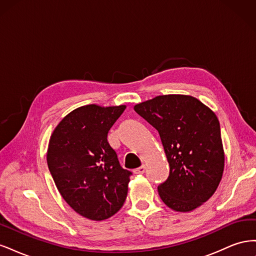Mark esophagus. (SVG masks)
<instances>
[{
  "mask_svg": "<svg viewBox=\"0 0 256 256\" xmlns=\"http://www.w3.org/2000/svg\"><path fill=\"white\" fill-rule=\"evenodd\" d=\"M145 172V166H141L140 168H136V170H134V174H143Z\"/></svg>",
  "mask_w": 256,
  "mask_h": 256,
  "instance_id": "obj_1",
  "label": "esophagus"
}]
</instances>
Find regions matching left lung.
I'll use <instances>...</instances> for the list:
<instances>
[{
    "instance_id": "left-lung-1",
    "label": "left lung",
    "mask_w": 256,
    "mask_h": 256,
    "mask_svg": "<svg viewBox=\"0 0 256 256\" xmlns=\"http://www.w3.org/2000/svg\"><path fill=\"white\" fill-rule=\"evenodd\" d=\"M156 129L170 164L158 186L164 203L176 212H191L210 198L221 180L224 152L216 114L194 97L164 95L134 106Z\"/></svg>"
}]
</instances>
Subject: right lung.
I'll use <instances>...</instances> for the list:
<instances>
[{"mask_svg":"<svg viewBox=\"0 0 256 256\" xmlns=\"http://www.w3.org/2000/svg\"><path fill=\"white\" fill-rule=\"evenodd\" d=\"M126 106H84L66 115L51 134L47 162L60 196L74 212L102 221L125 202L129 178L108 132Z\"/></svg>","mask_w":256,"mask_h":256,"instance_id":"add662e5","label":"right lung"}]
</instances>
